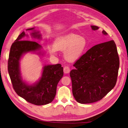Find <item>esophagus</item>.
<instances>
[{
  "instance_id": "1",
  "label": "esophagus",
  "mask_w": 128,
  "mask_h": 128,
  "mask_svg": "<svg viewBox=\"0 0 128 128\" xmlns=\"http://www.w3.org/2000/svg\"><path fill=\"white\" fill-rule=\"evenodd\" d=\"M64 72L65 74H68L70 72V68L68 66H65L64 68Z\"/></svg>"
}]
</instances>
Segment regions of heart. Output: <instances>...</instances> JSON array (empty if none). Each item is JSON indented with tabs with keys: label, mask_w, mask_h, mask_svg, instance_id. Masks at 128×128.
Masks as SVG:
<instances>
[{
	"label": "heart",
	"mask_w": 128,
	"mask_h": 128,
	"mask_svg": "<svg viewBox=\"0 0 128 128\" xmlns=\"http://www.w3.org/2000/svg\"><path fill=\"white\" fill-rule=\"evenodd\" d=\"M87 41L86 38L74 33L64 34L57 37L53 46L48 48L51 54H56L57 50L64 51L65 59L69 62H75L86 51Z\"/></svg>",
	"instance_id": "1"
}]
</instances>
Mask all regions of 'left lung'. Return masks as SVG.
Returning <instances> with one entry per match:
<instances>
[{
    "label": "left lung",
    "instance_id": "1",
    "mask_svg": "<svg viewBox=\"0 0 128 128\" xmlns=\"http://www.w3.org/2000/svg\"><path fill=\"white\" fill-rule=\"evenodd\" d=\"M92 29L99 27L91 26ZM102 34H108L104 30ZM70 71L72 91L80 104L93 103L102 99L115 86L120 66L116 46L110 40L93 46L74 64Z\"/></svg>",
    "mask_w": 128,
    "mask_h": 128
}]
</instances>
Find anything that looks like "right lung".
I'll return each instance as SVG.
<instances>
[{"mask_svg": "<svg viewBox=\"0 0 128 128\" xmlns=\"http://www.w3.org/2000/svg\"><path fill=\"white\" fill-rule=\"evenodd\" d=\"M33 37L40 38L39 32L34 28ZM26 36L23 32L12 45L8 60V71L15 92L26 102L35 105H44L51 102L54 99L57 85L64 75L61 64L47 65L43 67L41 78L36 84L28 85L22 80L20 70V60L24 54L40 50L42 46L37 42L24 40Z\"/></svg>", "mask_w": 128, "mask_h": 128, "instance_id": "right-lung-1", "label": "right lung"}]
</instances>
